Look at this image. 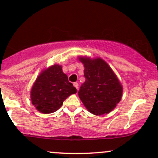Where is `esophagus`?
Returning a JSON list of instances; mask_svg holds the SVG:
<instances>
[{
  "label": "esophagus",
  "instance_id": "esophagus-1",
  "mask_svg": "<svg viewBox=\"0 0 158 158\" xmlns=\"http://www.w3.org/2000/svg\"><path fill=\"white\" fill-rule=\"evenodd\" d=\"M73 85H74L76 88V89L78 90V89H79V84H78V82H74V83H73Z\"/></svg>",
  "mask_w": 158,
  "mask_h": 158
}]
</instances>
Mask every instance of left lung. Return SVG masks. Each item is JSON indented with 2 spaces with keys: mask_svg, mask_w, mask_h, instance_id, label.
I'll return each instance as SVG.
<instances>
[{
  "mask_svg": "<svg viewBox=\"0 0 158 158\" xmlns=\"http://www.w3.org/2000/svg\"><path fill=\"white\" fill-rule=\"evenodd\" d=\"M79 60L85 66V81L78 92L79 97L92 114H108L122 98V86L120 82L110 66L102 59Z\"/></svg>",
  "mask_w": 158,
  "mask_h": 158,
  "instance_id": "left-lung-1",
  "label": "left lung"
}]
</instances>
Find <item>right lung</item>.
Listing matches in <instances>:
<instances>
[{"label":"right lung","instance_id":"add662e5","mask_svg":"<svg viewBox=\"0 0 158 158\" xmlns=\"http://www.w3.org/2000/svg\"><path fill=\"white\" fill-rule=\"evenodd\" d=\"M77 90L62 70L54 65L44 70L36 79L31 89V101L36 109L44 114L57 111L63 101Z\"/></svg>","mask_w":158,"mask_h":158}]
</instances>
